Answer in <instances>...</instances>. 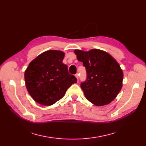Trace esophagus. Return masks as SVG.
<instances>
[{
	"label": "esophagus",
	"mask_w": 146,
	"mask_h": 146,
	"mask_svg": "<svg viewBox=\"0 0 146 146\" xmlns=\"http://www.w3.org/2000/svg\"><path fill=\"white\" fill-rule=\"evenodd\" d=\"M75 76H76V77L77 78V80H78V74H76V75H75Z\"/></svg>",
	"instance_id": "esophagus-1"
}]
</instances>
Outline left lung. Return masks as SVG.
<instances>
[{"label": "left lung", "instance_id": "obj_1", "mask_svg": "<svg viewBox=\"0 0 146 146\" xmlns=\"http://www.w3.org/2000/svg\"><path fill=\"white\" fill-rule=\"evenodd\" d=\"M77 60L87 72L86 80L81 83L85 98L96 106L111 102L122 87L123 74L117 61L107 52L100 49H76Z\"/></svg>", "mask_w": 146, "mask_h": 146}]
</instances>
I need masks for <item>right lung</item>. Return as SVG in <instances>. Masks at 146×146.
I'll use <instances>...</instances> for the list:
<instances>
[{
  "label": "right lung",
  "instance_id": "obj_1",
  "mask_svg": "<svg viewBox=\"0 0 146 146\" xmlns=\"http://www.w3.org/2000/svg\"><path fill=\"white\" fill-rule=\"evenodd\" d=\"M64 55L61 50L44 52L31 61L25 70L26 88L37 103L54 105L77 83V78L68 72L67 65L63 63Z\"/></svg>",
  "mask_w": 146,
  "mask_h": 146
}]
</instances>
